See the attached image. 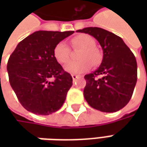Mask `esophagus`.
I'll list each match as a JSON object with an SVG mask.
<instances>
[{
	"mask_svg": "<svg viewBox=\"0 0 147 147\" xmlns=\"http://www.w3.org/2000/svg\"><path fill=\"white\" fill-rule=\"evenodd\" d=\"M71 77H72V79H73V81H76L78 78H80V77L81 76H78V75H71Z\"/></svg>",
	"mask_w": 147,
	"mask_h": 147,
	"instance_id": "34e87169",
	"label": "esophagus"
}]
</instances>
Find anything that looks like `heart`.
<instances>
[{"mask_svg":"<svg viewBox=\"0 0 147 147\" xmlns=\"http://www.w3.org/2000/svg\"><path fill=\"white\" fill-rule=\"evenodd\" d=\"M73 48L81 49L79 54V61H71L64 66V70L71 74L83 73L93 65H98L102 60V55L98 49L95 47V41L87 34H80L71 40ZM71 49L64 41L55 46L53 55L60 64H65L70 58Z\"/></svg>","mask_w":147,"mask_h":147,"instance_id":"1","label":"heart"}]
</instances>
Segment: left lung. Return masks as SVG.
I'll list each match as a JSON object with an SVG mask.
<instances>
[{
    "label": "left lung",
    "instance_id": "8db88e82",
    "mask_svg": "<svg viewBox=\"0 0 147 147\" xmlns=\"http://www.w3.org/2000/svg\"><path fill=\"white\" fill-rule=\"evenodd\" d=\"M77 32L88 34L99 42L103 50L100 67L86 75L83 95L92 108L114 113L129 102L137 82L136 57L123 39L100 27H86ZM102 74V78L95 79Z\"/></svg>",
    "mask_w": 147,
    "mask_h": 147
}]
</instances>
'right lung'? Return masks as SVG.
<instances>
[{"label":"right lung","mask_w":147,"mask_h":147,"mask_svg":"<svg viewBox=\"0 0 147 147\" xmlns=\"http://www.w3.org/2000/svg\"><path fill=\"white\" fill-rule=\"evenodd\" d=\"M73 33L35 31L21 41L10 56L7 65L10 85L27 111L45 116L64 104L72 77L56 60L53 50Z\"/></svg>","instance_id":"add662e5"}]
</instances>
